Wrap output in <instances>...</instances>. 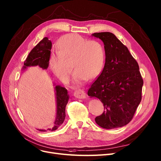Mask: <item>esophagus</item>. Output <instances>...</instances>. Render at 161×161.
<instances>
[{"label":"esophagus","instance_id":"obj_1","mask_svg":"<svg viewBox=\"0 0 161 161\" xmlns=\"http://www.w3.org/2000/svg\"><path fill=\"white\" fill-rule=\"evenodd\" d=\"M74 95L75 97L80 98V99H84L86 98V93L83 90H77L74 92Z\"/></svg>","mask_w":161,"mask_h":161}]
</instances>
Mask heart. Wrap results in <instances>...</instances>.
<instances>
[{"instance_id": "b5f03b06", "label": "heart", "mask_w": 161, "mask_h": 161, "mask_svg": "<svg viewBox=\"0 0 161 161\" xmlns=\"http://www.w3.org/2000/svg\"><path fill=\"white\" fill-rule=\"evenodd\" d=\"M50 57V66L53 73L63 81H66L71 73L72 58L75 70L72 80L80 85L90 78H95L102 70L105 60L104 49L100 42L88 40L78 35L63 36Z\"/></svg>"}]
</instances>
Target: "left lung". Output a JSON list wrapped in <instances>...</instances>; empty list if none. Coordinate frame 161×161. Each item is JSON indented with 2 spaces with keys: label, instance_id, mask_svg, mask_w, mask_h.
Instances as JSON below:
<instances>
[{
  "label": "left lung",
  "instance_id": "obj_1",
  "mask_svg": "<svg viewBox=\"0 0 161 161\" xmlns=\"http://www.w3.org/2000/svg\"><path fill=\"white\" fill-rule=\"evenodd\" d=\"M92 36L103 42L106 55L103 70L87 92L91 98H98L105 109L95 121L106 129L121 127L131 121L141 102L143 81L139 66L113 33L95 32Z\"/></svg>",
  "mask_w": 161,
  "mask_h": 161
}]
</instances>
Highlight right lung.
I'll list each match as a JSON object with an SVG mask.
<instances>
[{"label":"right lung","instance_id":"obj_1","mask_svg":"<svg viewBox=\"0 0 161 161\" xmlns=\"http://www.w3.org/2000/svg\"><path fill=\"white\" fill-rule=\"evenodd\" d=\"M52 47V42L47 37L44 38L29 53L26 60L24 62L22 70L25 71L28 67L36 66H39L43 70H46L49 66ZM53 84L55 86L57 108L54 126L52 129H47V130L50 131L57 130L63 123L66 117V106L69 100V95L68 94L67 89L61 86H56L55 83ZM37 130L42 132L46 131L44 129Z\"/></svg>","mask_w":161,"mask_h":161}]
</instances>
